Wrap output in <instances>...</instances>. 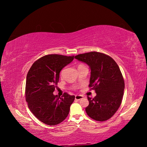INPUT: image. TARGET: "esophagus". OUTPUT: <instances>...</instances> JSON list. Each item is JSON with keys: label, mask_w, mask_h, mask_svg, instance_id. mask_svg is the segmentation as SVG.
<instances>
[{"label": "esophagus", "mask_w": 147, "mask_h": 147, "mask_svg": "<svg viewBox=\"0 0 147 147\" xmlns=\"http://www.w3.org/2000/svg\"><path fill=\"white\" fill-rule=\"evenodd\" d=\"M84 96L83 95H80V94H77V95H75V99L76 100H80V99L83 98Z\"/></svg>", "instance_id": "obj_1"}]
</instances>
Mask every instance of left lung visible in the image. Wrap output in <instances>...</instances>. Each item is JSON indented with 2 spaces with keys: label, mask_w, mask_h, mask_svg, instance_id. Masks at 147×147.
<instances>
[{
  "label": "left lung",
  "mask_w": 147,
  "mask_h": 147,
  "mask_svg": "<svg viewBox=\"0 0 147 147\" xmlns=\"http://www.w3.org/2000/svg\"><path fill=\"white\" fill-rule=\"evenodd\" d=\"M74 58L89 67V86L96 94L93 98L88 96L87 114L95 121L108 120L117 111L124 94V82L118 65L110 56L97 52L78 54Z\"/></svg>",
  "instance_id": "1"
}]
</instances>
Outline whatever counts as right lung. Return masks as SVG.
Masks as SVG:
<instances>
[{
  "label": "right lung",
  "instance_id": "obj_1",
  "mask_svg": "<svg viewBox=\"0 0 147 147\" xmlns=\"http://www.w3.org/2000/svg\"><path fill=\"white\" fill-rule=\"evenodd\" d=\"M74 56L58 54L45 56L35 61L26 80V100L32 113L47 125H56L67 117L75 96L65 93L62 97L53 94L61 69Z\"/></svg>",
  "mask_w": 147,
  "mask_h": 147
}]
</instances>
